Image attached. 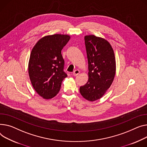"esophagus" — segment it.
Listing matches in <instances>:
<instances>
[{
  "label": "esophagus",
  "mask_w": 147,
  "mask_h": 147,
  "mask_svg": "<svg viewBox=\"0 0 147 147\" xmlns=\"http://www.w3.org/2000/svg\"><path fill=\"white\" fill-rule=\"evenodd\" d=\"M79 73H80V71L79 70H76L74 71V72L73 73V75L74 76H77Z\"/></svg>",
  "instance_id": "34e87169"
}]
</instances>
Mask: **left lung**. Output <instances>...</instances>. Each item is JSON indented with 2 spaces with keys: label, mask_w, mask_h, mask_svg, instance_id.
I'll list each match as a JSON object with an SVG mask.
<instances>
[{
  "label": "left lung",
  "mask_w": 147,
  "mask_h": 147,
  "mask_svg": "<svg viewBox=\"0 0 147 147\" xmlns=\"http://www.w3.org/2000/svg\"><path fill=\"white\" fill-rule=\"evenodd\" d=\"M89 68V80L80 86V92L86 100L100 99L111 86L116 73L113 48L105 39L93 35L84 36Z\"/></svg>",
  "instance_id": "left-lung-1"
}]
</instances>
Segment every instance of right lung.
<instances>
[{
    "mask_svg": "<svg viewBox=\"0 0 147 147\" xmlns=\"http://www.w3.org/2000/svg\"><path fill=\"white\" fill-rule=\"evenodd\" d=\"M70 39L67 35L45 36L32 48L28 64L29 79L35 90L44 99L55 96L67 76L61 50Z\"/></svg>",
    "mask_w": 147,
    "mask_h": 147,
    "instance_id": "obj_1",
    "label": "right lung"
}]
</instances>
